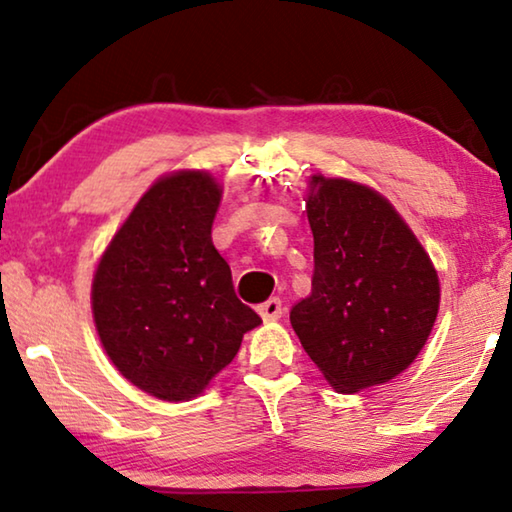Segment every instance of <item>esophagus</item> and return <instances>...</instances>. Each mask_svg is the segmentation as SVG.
<instances>
[{"mask_svg":"<svg viewBox=\"0 0 512 512\" xmlns=\"http://www.w3.org/2000/svg\"><path fill=\"white\" fill-rule=\"evenodd\" d=\"M259 315H262L264 322H276V319L282 317V301L278 299V296H271L269 301H264L262 305H259Z\"/></svg>","mask_w":512,"mask_h":512,"instance_id":"34e87169","label":"esophagus"}]
</instances>
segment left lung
Here are the masks:
<instances>
[{"label":"left lung","mask_w":512,"mask_h":512,"mask_svg":"<svg viewBox=\"0 0 512 512\" xmlns=\"http://www.w3.org/2000/svg\"><path fill=\"white\" fill-rule=\"evenodd\" d=\"M312 292L289 312L296 335L340 393L407 370L439 310V278L388 200L347 179L312 177Z\"/></svg>","instance_id":"obj_1"}]
</instances>
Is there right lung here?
I'll return each instance as SVG.
<instances>
[{"label": "right lung", "instance_id": "right-lung-1", "mask_svg": "<svg viewBox=\"0 0 512 512\" xmlns=\"http://www.w3.org/2000/svg\"><path fill=\"white\" fill-rule=\"evenodd\" d=\"M220 186L179 172L151 186L98 264L91 308L105 352L160 400H190L262 324L211 241Z\"/></svg>", "mask_w": 512, "mask_h": 512}]
</instances>
